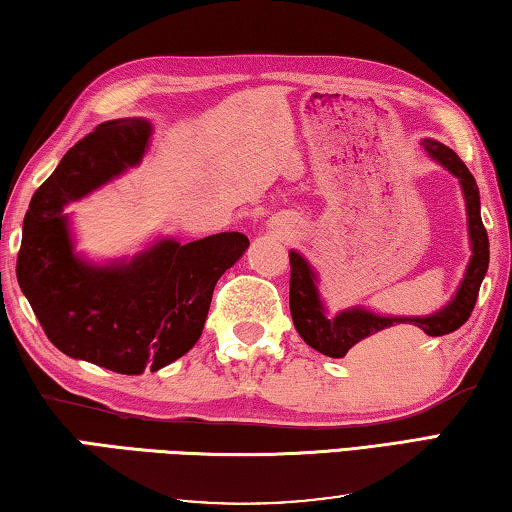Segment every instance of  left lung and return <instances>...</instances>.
<instances>
[{"label":"left lung","instance_id":"1","mask_svg":"<svg viewBox=\"0 0 512 512\" xmlns=\"http://www.w3.org/2000/svg\"><path fill=\"white\" fill-rule=\"evenodd\" d=\"M428 157L458 177L462 196L467 207V230L472 257H469L465 278L449 303L442 310L428 316H380L376 312L364 310V307H348L335 316L326 314L323 300L319 296V278L307 259L291 250V280H289V310L298 335L303 337L307 346L319 351L328 358H344L348 351L358 353L364 364H385L392 360L394 348L408 337V332L399 330L405 326H415L431 337H442L458 330L472 314L478 289L488 273L490 264V241L481 221V196L474 175L469 173L462 159L444 143L424 139L421 141Z\"/></svg>","mask_w":512,"mask_h":512}]
</instances>
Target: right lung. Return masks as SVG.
Returning <instances> with one entry per match:
<instances>
[{"label":"right lung","mask_w":512,"mask_h":512,"mask_svg":"<svg viewBox=\"0 0 512 512\" xmlns=\"http://www.w3.org/2000/svg\"><path fill=\"white\" fill-rule=\"evenodd\" d=\"M150 136L145 118H118L72 145L31 198L15 266L47 339L70 358L125 376L157 371L191 351L218 278L250 246L246 234L221 232L184 246L159 239L109 264L75 253L63 207L139 164Z\"/></svg>","instance_id":"add662e5"}]
</instances>
